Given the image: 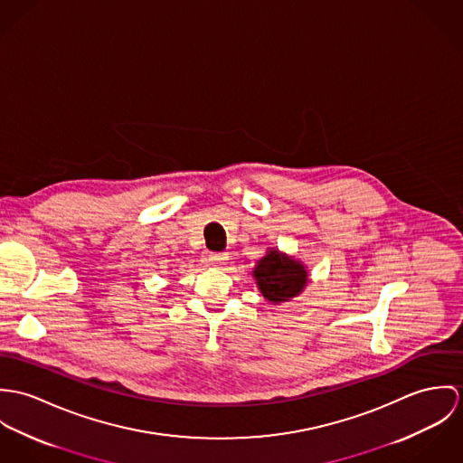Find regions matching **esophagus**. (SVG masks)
I'll use <instances>...</instances> for the list:
<instances>
[{"instance_id":"obj_1","label":"esophagus","mask_w":463,"mask_h":463,"mask_svg":"<svg viewBox=\"0 0 463 463\" xmlns=\"http://www.w3.org/2000/svg\"><path fill=\"white\" fill-rule=\"evenodd\" d=\"M227 260V254H211L209 256V264L213 266H222Z\"/></svg>"}]
</instances>
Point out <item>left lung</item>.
Masks as SVG:
<instances>
[{
	"mask_svg": "<svg viewBox=\"0 0 463 463\" xmlns=\"http://www.w3.org/2000/svg\"><path fill=\"white\" fill-rule=\"evenodd\" d=\"M254 279L262 297L271 304H282L298 297L307 286L306 266L277 249L259 259L254 268Z\"/></svg>",
	"mask_w": 463,
	"mask_h": 463,
	"instance_id": "8db88e82",
	"label": "left lung"
}]
</instances>
